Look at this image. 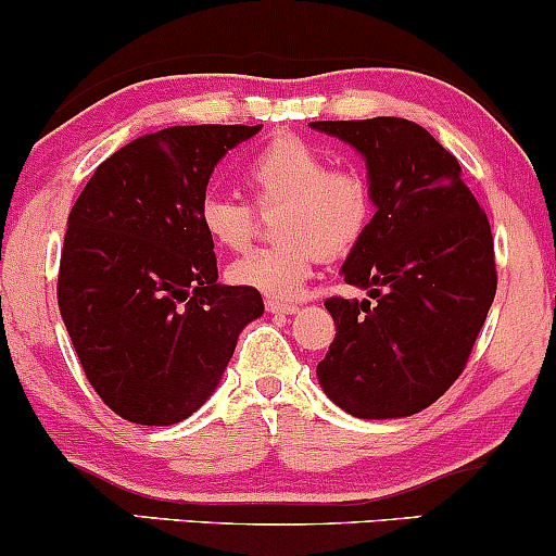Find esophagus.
Instances as JSON below:
<instances>
[{
    "instance_id": "1",
    "label": "esophagus",
    "mask_w": 556,
    "mask_h": 556,
    "mask_svg": "<svg viewBox=\"0 0 556 556\" xmlns=\"http://www.w3.org/2000/svg\"><path fill=\"white\" fill-rule=\"evenodd\" d=\"M266 311L274 316H292V314H298V305L295 303H279V300H266Z\"/></svg>"
}]
</instances>
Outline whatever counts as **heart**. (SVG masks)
I'll use <instances>...</instances> for the list:
<instances>
[{"instance_id": "1", "label": "heart", "mask_w": 556, "mask_h": 556, "mask_svg": "<svg viewBox=\"0 0 556 556\" xmlns=\"http://www.w3.org/2000/svg\"><path fill=\"white\" fill-rule=\"evenodd\" d=\"M245 180L261 212L274 214L277 245L258 248L229 266V282L271 300H295L318 258H340L361 245L374 222V190L353 167H329L311 140L282 132L253 154ZM203 232L219 248L242 251L256 235V208L208 193L198 208Z\"/></svg>"}]
</instances>
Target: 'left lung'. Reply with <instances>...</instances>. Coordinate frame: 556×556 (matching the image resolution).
Masks as SVG:
<instances>
[{
    "mask_svg": "<svg viewBox=\"0 0 556 556\" xmlns=\"http://www.w3.org/2000/svg\"><path fill=\"white\" fill-rule=\"evenodd\" d=\"M366 159L376 214L342 264L368 298H329L337 337L318 363L355 418H405L455 384L496 295L494 240L457 159L402 117L311 123Z\"/></svg>",
    "mask_w": 556,
    "mask_h": 556,
    "instance_id": "8db88e82",
    "label": "left lung"
}]
</instances>
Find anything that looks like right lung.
<instances>
[{"mask_svg": "<svg viewBox=\"0 0 556 556\" xmlns=\"http://www.w3.org/2000/svg\"><path fill=\"white\" fill-rule=\"evenodd\" d=\"M261 125H177L96 167L67 216L56 300L101 400L140 426L193 416L222 381L261 292L216 282L198 208L229 149Z\"/></svg>", "mask_w": 556, "mask_h": 556, "instance_id": "add662e5", "label": "right lung"}]
</instances>
